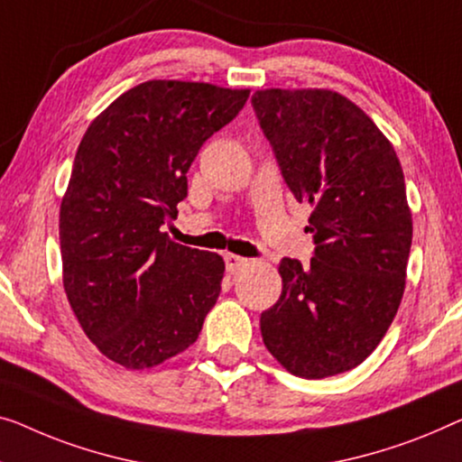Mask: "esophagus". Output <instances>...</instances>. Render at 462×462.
I'll use <instances>...</instances> for the list:
<instances>
[{
	"label": "esophagus",
	"instance_id": "obj_1",
	"mask_svg": "<svg viewBox=\"0 0 462 462\" xmlns=\"http://www.w3.org/2000/svg\"><path fill=\"white\" fill-rule=\"evenodd\" d=\"M224 261H226V270H228V272H236L243 265H246L245 257H238V254H232V253L224 254Z\"/></svg>",
	"mask_w": 462,
	"mask_h": 462
}]
</instances>
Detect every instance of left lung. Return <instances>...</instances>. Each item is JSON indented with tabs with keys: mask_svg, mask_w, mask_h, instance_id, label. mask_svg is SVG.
Returning <instances> with one entry per match:
<instances>
[{
	"mask_svg": "<svg viewBox=\"0 0 462 462\" xmlns=\"http://www.w3.org/2000/svg\"><path fill=\"white\" fill-rule=\"evenodd\" d=\"M254 116L286 187L313 208L311 263L280 261L261 336L291 374L321 380L363 363L401 305L412 222L401 162L374 120L334 91H257Z\"/></svg>",
	"mask_w": 462,
	"mask_h": 462,
	"instance_id": "8db88e82",
	"label": "left lung"
}]
</instances>
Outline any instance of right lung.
<instances>
[{
    "label": "right lung",
    "mask_w": 462,
    "mask_h": 462,
    "mask_svg": "<svg viewBox=\"0 0 462 462\" xmlns=\"http://www.w3.org/2000/svg\"><path fill=\"white\" fill-rule=\"evenodd\" d=\"M246 99L205 82L149 80L82 136L60 209L64 288L88 340L126 369L187 350L216 305L224 259L171 243L162 226L187 199L205 141Z\"/></svg>",
    "instance_id": "right-lung-1"
}]
</instances>
